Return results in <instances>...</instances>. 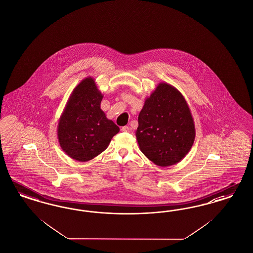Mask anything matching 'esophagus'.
Masks as SVG:
<instances>
[{
    "label": "esophagus",
    "mask_w": 253,
    "mask_h": 253,
    "mask_svg": "<svg viewBox=\"0 0 253 253\" xmlns=\"http://www.w3.org/2000/svg\"><path fill=\"white\" fill-rule=\"evenodd\" d=\"M122 131L124 132H131V128L129 126H124V127H122Z\"/></svg>",
    "instance_id": "34e87169"
}]
</instances>
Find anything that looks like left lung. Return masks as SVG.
<instances>
[{"label":"left lung","instance_id":"obj_1","mask_svg":"<svg viewBox=\"0 0 253 253\" xmlns=\"http://www.w3.org/2000/svg\"><path fill=\"white\" fill-rule=\"evenodd\" d=\"M135 136L140 150L158 166H174L189 153L195 127L178 89L166 82L158 84L140 111Z\"/></svg>","mask_w":253,"mask_h":253}]
</instances>
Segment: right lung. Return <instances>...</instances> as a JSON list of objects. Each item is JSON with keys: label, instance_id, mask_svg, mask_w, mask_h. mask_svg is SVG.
Returning <instances> with one entry per match:
<instances>
[{"label": "right lung", "instance_id": "obj_1", "mask_svg": "<svg viewBox=\"0 0 253 253\" xmlns=\"http://www.w3.org/2000/svg\"><path fill=\"white\" fill-rule=\"evenodd\" d=\"M104 95L95 80L83 79L72 91L58 123V140L70 158L87 162L108 147L120 128L101 109Z\"/></svg>", "mask_w": 253, "mask_h": 253}]
</instances>
